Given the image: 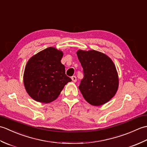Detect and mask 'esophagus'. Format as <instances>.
I'll use <instances>...</instances> for the list:
<instances>
[{"label":"esophagus","instance_id":"1","mask_svg":"<svg viewBox=\"0 0 147 147\" xmlns=\"http://www.w3.org/2000/svg\"><path fill=\"white\" fill-rule=\"evenodd\" d=\"M71 79H72V80H73V82H76V80H77L76 77L75 76H72V77H71Z\"/></svg>","mask_w":147,"mask_h":147}]
</instances>
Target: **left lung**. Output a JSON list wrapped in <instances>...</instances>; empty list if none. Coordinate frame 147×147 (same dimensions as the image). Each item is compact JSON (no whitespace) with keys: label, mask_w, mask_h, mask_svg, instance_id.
I'll list each match as a JSON object with an SVG mask.
<instances>
[{"label":"left lung","mask_w":147,"mask_h":147,"mask_svg":"<svg viewBox=\"0 0 147 147\" xmlns=\"http://www.w3.org/2000/svg\"><path fill=\"white\" fill-rule=\"evenodd\" d=\"M77 55L84 74L79 86L84 98L95 106L110 100L115 95L119 85L114 62L107 55L94 50H79Z\"/></svg>","instance_id":"8db88e82"}]
</instances>
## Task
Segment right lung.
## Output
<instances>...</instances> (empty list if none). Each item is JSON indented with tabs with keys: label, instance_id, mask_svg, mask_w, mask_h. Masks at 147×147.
Wrapping results in <instances>:
<instances>
[{
	"label": "right lung",
	"instance_id": "right-lung-1",
	"mask_svg": "<svg viewBox=\"0 0 147 147\" xmlns=\"http://www.w3.org/2000/svg\"><path fill=\"white\" fill-rule=\"evenodd\" d=\"M63 53L49 47L38 52L27 62L24 73V85L35 100L49 103L58 97L64 86L71 79L65 74L61 60Z\"/></svg>",
	"mask_w": 147,
	"mask_h": 147
}]
</instances>
